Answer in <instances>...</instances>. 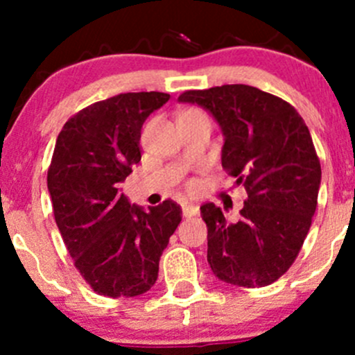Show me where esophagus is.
Returning <instances> with one entry per match:
<instances>
[{"instance_id":"obj_1","label":"esophagus","mask_w":355,"mask_h":355,"mask_svg":"<svg viewBox=\"0 0 355 355\" xmlns=\"http://www.w3.org/2000/svg\"><path fill=\"white\" fill-rule=\"evenodd\" d=\"M182 211H184L185 218H194L199 214V206H196V204L192 202H185L184 206H182Z\"/></svg>"}]
</instances>
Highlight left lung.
Here are the masks:
<instances>
[{
    "label": "left lung",
    "instance_id": "8db88e82",
    "mask_svg": "<svg viewBox=\"0 0 355 355\" xmlns=\"http://www.w3.org/2000/svg\"><path fill=\"white\" fill-rule=\"evenodd\" d=\"M178 101L216 120L221 164L247 191L235 223L213 202L200 206L211 271L235 287H266L292 266L316 211L321 164L309 128L292 105L252 85L187 91Z\"/></svg>",
    "mask_w": 355,
    "mask_h": 355
}]
</instances>
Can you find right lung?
I'll return each mask as SVG.
<instances>
[{
	"label": "right lung",
	"mask_w": 355,
	"mask_h": 355,
	"mask_svg": "<svg viewBox=\"0 0 355 355\" xmlns=\"http://www.w3.org/2000/svg\"><path fill=\"white\" fill-rule=\"evenodd\" d=\"M170 99L127 92L80 110L56 139L48 191L75 268L94 292L135 297L157 280L159 257L182 221L173 200L130 204L121 184L141 161V128Z\"/></svg>",
	"instance_id": "1"
}]
</instances>
